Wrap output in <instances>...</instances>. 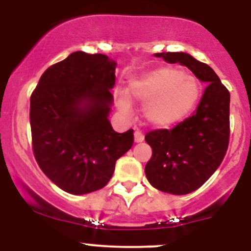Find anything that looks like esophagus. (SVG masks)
Masks as SVG:
<instances>
[{
    "mask_svg": "<svg viewBox=\"0 0 251 251\" xmlns=\"http://www.w3.org/2000/svg\"><path fill=\"white\" fill-rule=\"evenodd\" d=\"M144 140V134L140 131L134 132V142L135 143H142Z\"/></svg>",
    "mask_w": 251,
    "mask_h": 251,
    "instance_id": "obj_1",
    "label": "esophagus"
}]
</instances>
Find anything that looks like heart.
<instances>
[{
  "mask_svg": "<svg viewBox=\"0 0 251 251\" xmlns=\"http://www.w3.org/2000/svg\"><path fill=\"white\" fill-rule=\"evenodd\" d=\"M128 93L145 106V117L155 127H170L185 119L201 96V86L195 77L177 68H159L129 83ZM118 106L127 113L129 99L122 94Z\"/></svg>",
  "mask_w": 251,
  "mask_h": 251,
  "instance_id": "heart-1",
  "label": "heart"
}]
</instances>
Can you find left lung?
Instances as JSON below:
<instances>
[{"label":"left lung","mask_w":251,"mask_h":251,"mask_svg":"<svg viewBox=\"0 0 251 251\" xmlns=\"http://www.w3.org/2000/svg\"><path fill=\"white\" fill-rule=\"evenodd\" d=\"M155 55L186 66L206 83L191 117L174 128L153 129L145 135L152 148L145 166L150 184L166 194L186 195L201 188L224 159L230 137V93L210 66L189 54L166 51Z\"/></svg>","instance_id":"8db88e82"}]
</instances>
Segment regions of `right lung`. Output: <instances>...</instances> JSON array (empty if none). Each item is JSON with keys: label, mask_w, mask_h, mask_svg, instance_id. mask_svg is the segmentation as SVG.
<instances>
[{"label": "right lung", "mask_w": 251, "mask_h": 251, "mask_svg": "<svg viewBox=\"0 0 251 251\" xmlns=\"http://www.w3.org/2000/svg\"><path fill=\"white\" fill-rule=\"evenodd\" d=\"M116 62L74 51L48 67L30 96L31 148L42 172L63 191L103 188L132 148L133 129L118 133L107 117Z\"/></svg>", "instance_id": "right-lung-1"}]
</instances>
